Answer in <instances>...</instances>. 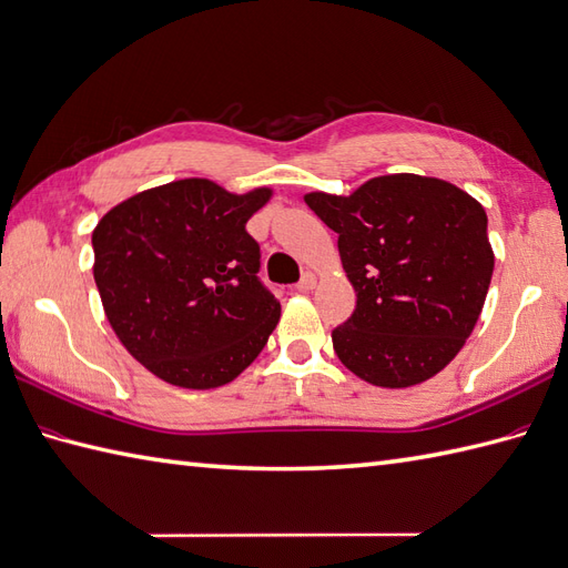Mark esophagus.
<instances>
[{"instance_id": "34e87169", "label": "esophagus", "mask_w": 568, "mask_h": 568, "mask_svg": "<svg viewBox=\"0 0 568 568\" xmlns=\"http://www.w3.org/2000/svg\"><path fill=\"white\" fill-rule=\"evenodd\" d=\"M314 285H316V278L312 273H305L300 278V283L295 285V290H300V293H310V290H314Z\"/></svg>"}]
</instances>
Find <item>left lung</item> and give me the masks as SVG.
I'll return each mask as SVG.
<instances>
[{"mask_svg":"<svg viewBox=\"0 0 568 568\" xmlns=\"http://www.w3.org/2000/svg\"><path fill=\"white\" fill-rule=\"evenodd\" d=\"M305 203L338 234L355 310L332 332L353 375L412 387L438 375L477 324L494 273L486 213L443 179L392 174Z\"/></svg>","mask_w":568,"mask_h":568,"instance_id":"left-lung-1","label":"left lung"}]
</instances>
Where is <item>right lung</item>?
<instances>
[{
  "label": "right lung",
  "mask_w": 568,
  "mask_h": 568,
  "mask_svg": "<svg viewBox=\"0 0 568 568\" xmlns=\"http://www.w3.org/2000/svg\"><path fill=\"white\" fill-rule=\"evenodd\" d=\"M271 195L181 179L118 203L91 234L105 320L169 385H227L278 324L281 302L258 281L261 248L246 232Z\"/></svg>",
  "instance_id": "obj_1"
}]
</instances>
